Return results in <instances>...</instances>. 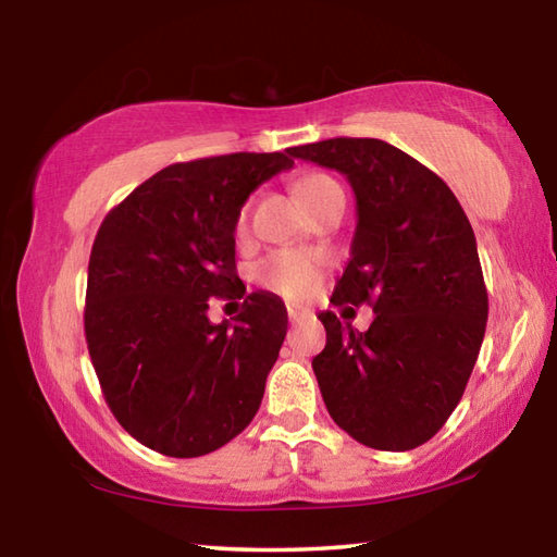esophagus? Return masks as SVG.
Here are the masks:
<instances>
[{
	"mask_svg": "<svg viewBox=\"0 0 557 557\" xmlns=\"http://www.w3.org/2000/svg\"><path fill=\"white\" fill-rule=\"evenodd\" d=\"M305 314H307L305 309H299V307H289V309H287V317H289V322H299V319L305 317Z\"/></svg>",
	"mask_w": 557,
	"mask_h": 557,
	"instance_id": "esophagus-1",
	"label": "esophagus"
}]
</instances>
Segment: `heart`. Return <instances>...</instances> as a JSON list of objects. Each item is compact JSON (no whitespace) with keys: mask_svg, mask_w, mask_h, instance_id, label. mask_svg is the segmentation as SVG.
Wrapping results in <instances>:
<instances>
[{"mask_svg":"<svg viewBox=\"0 0 557 557\" xmlns=\"http://www.w3.org/2000/svg\"><path fill=\"white\" fill-rule=\"evenodd\" d=\"M332 188H342L334 176L329 174H305L295 182V194L301 199V203L314 206L319 196L332 191ZM245 231H248V203L240 206L238 215H235V235L243 238ZM324 272V258L317 256V252H301V250H277L260 260L256 270H252V277L260 287L268 292H275V295L299 301L312 297L319 282H322Z\"/></svg>","mask_w":557,"mask_h":557,"instance_id":"heart-1","label":"heart"}]
</instances>
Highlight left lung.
I'll return each instance as SVG.
<instances>
[{"instance_id": "1", "label": "left lung", "mask_w": 557, "mask_h": 557, "mask_svg": "<svg viewBox=\"0 0 557 557\" xmlns=\"http://www.w3.org/2000/svg\"><path fill=\"white\" fill-rule=\"evenodd\" d=\"M289 152L351 184L358 223L332 305L375 312L369 332L319 314L326 346L312 369L326 410L366 447L425 445L461 400L486 332L467 213L435 172L383 139L334 137Z\"/></svg>"}]
</instances>
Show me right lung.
Listing matches in <instances>:
<instances>
[{
    "instance_id": "1",
    "label": "right lung",
    "mask_w": 557,
    "mask_h": 557,
    "mask_svg": "<svg viewBox=\"0 0 557 557\" xmlns=\"http://www.w3.org/2000/svg\"><path fill=\"white\" fill-rule=\"evenodd\" d=\"M292 164L289 149L178 162L100 223L83 314L90 361L120 425L159 455H209L256 418L287 309L250 292L235 324H211L206 312L213 297L245 295L235 215Z\"/></svg>"
}]
</instances>
